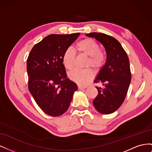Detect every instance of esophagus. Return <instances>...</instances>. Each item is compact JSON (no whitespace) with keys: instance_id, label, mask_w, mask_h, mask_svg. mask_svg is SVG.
<instances>
[{"instance_id":"esophagus-1","label":"esophagus","mask_w":152,"mask_h":152,"mask_svg":"<svg viewBox=\"0 0 152 152\" xmlns=\"http://www.w3.org/2000/svg\"><path fill=\"white\" fill-rule=\"evenodd\" d=\"M86 88V86H78V89H79V90H81V89H85Z\"/></svg>"}]
</instances>
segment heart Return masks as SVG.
<instances>
[{
	"label": "heart",
	"instance_id": "obj_1",
	"mask_svg": "<svg viewBox=\"0 0 152 152\" xmlns=\"http://www.w3.org/2000/svg\"><path fill=\"white\" fill-rule=\"evenodd\" d=\"M77 50L89 56L86 66H91L99 70L104 65L107 56L103 50L99 49V44L91 38H86L79 41L76 44ZM75 53L73 49L68 48L64 52L62 57L63 65L67 70H71L74 66ZM94 72L91 68L74 69L68 73V78L79 85H86L93 79Z\"/></svg>",
	"mask_w": 152,
	"mask_h": 152
}]
</instances>
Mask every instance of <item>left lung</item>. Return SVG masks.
Listing matches in <instances>:
<instances>
[{
    "label": "left lung",
    "mask_w": 152,
    "mask_h": 152,
    "mask_svg": "<svg viewBox=\"0 0 152 152\" xmlns=\"http://www.w3.org/2000/svg\"><path fill=\"white\" fill-rule=\"evenodd\" d=\"M86 35L99 41L107 55L106 64L94 81L104 87H96L98 94L93 103L99 113H112L121 107L126 98L131 80L129 60L121 43L113 37L96 32Z\"/></svg>",
    "instance_id": "left-lung-1"
}]
</instances>
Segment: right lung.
Wrapping results in <instances>:
<instances>
[{"label":"right lung","mask_w":152,"mask_h":152,"mask_svg":"<svg viewBox=\"0 0 152 152\" xmlns=\"http://www.w3.org/2000/svg\"><path fill=\"white\" fill-rule=\"evenodd\" d=\"M80 34L45 37L34 45L27 59L29 91L40 109L50 116L65 113L77 90L76 84L66 78L62 57Z\"/></svg>","instance_id":"1"}]
</instances>
